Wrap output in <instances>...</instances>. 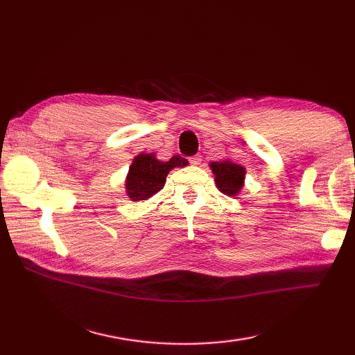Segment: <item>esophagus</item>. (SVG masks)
Wrapping results in <instances>:
<instances>
[{
    "label": "esophagus",
    "instance_id": "obj_1",
    "mask_svg": "<svg viewBox=\"0 0 355 355\" xmlns=\"http://www.w3.org/2000/svg\"><path fill=\"white\" fill-rule=\"evenodd\" d=\"M189 163H191L192 166H198V164L201 163V157H200V155H193V157H191V158H189Z\"/></svg>",
    "mask_w": 355,
    "mask_h": 355
}]
</instances>
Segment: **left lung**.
<instances>
[{
    "mask_svg": "<svg viewBox=\"0 0 355 355\" xmlns=\"http://www.w3.org/2000/svg\"><path fill=\"white\" fill-rule=\"evenodd\" d=\"M209 166L215 175L216 187L224 195L235 197L243 189L245 178V168H243V166L230 160L212 162Z\"/></svg>",
    "mask_w": 355,
    "mask_h": 355,
    "instance_id": "1",
    "label": "left lung"
}]
</instances>
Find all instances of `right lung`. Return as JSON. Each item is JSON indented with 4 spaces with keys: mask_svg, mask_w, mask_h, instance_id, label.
I'll return each mask as SVG.
<instances>
[{
    "mask_svg": "<svg viewBox=\"0 0 355 355\" xmlns=\"http://www.w3.org/2000/svg\"><path fill=\"white\" fill-rule=\"evenodd\" d=\"M187 160L180 155H173L168 162H160L155 154H139L130 166L126 175V193L132 201L148 200L160 192L166 183V177L171 169L183 168Z\"/></svg>",
    "mask_w": 355,
    "mask_h": 355,
    "instance_id": "right-lung-1",
    "label": "right lung"
}]
</instances>
